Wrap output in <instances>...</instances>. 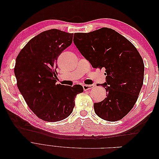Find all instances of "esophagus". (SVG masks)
Segmentation results:
<instances>
[{
  "mask_svg": "<svg viewBox=\"0 0 159 159\" xmlns=\"http://www.w3.org/2000/svg\"><path fill=\"white\" fill-rule=\"evenodd\" d=\"M94 85H83V88L84 89V91H87V90H89L93 88Z\"/></svg>",
  "mask_w": 159,
  "mask_h": 159,
  "instance_id": "obj_1",
  "label": "esophagus"
}]
</instances>
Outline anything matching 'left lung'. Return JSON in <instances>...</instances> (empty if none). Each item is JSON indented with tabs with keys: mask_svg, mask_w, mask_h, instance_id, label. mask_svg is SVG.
Returning a JSON list of instances; mask_svg holds the SVG:
<instances>
[{
	"mask_svg": "<svg viewBox=\"0 0 159 159\" xmlns=\"http://www.w3.org/2000/svg\"><path fill=\"white\" fill-rule=\"evenodd\" d=\"M74 38L77 48L93 68H104L106 72V82L100 85L107 97L94 103L95 113L105 121L121 119L135 104L143 84L141 55L131 42L111 28L75 33Z\"/></svg>",
	"mask_w": 159,
	"mask_h": 159,
	"instance_id": "left-lung-1",
	"label": "left lung"
}]
</instances>
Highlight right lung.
<instances>
[{
  "instance_id": "1",
  "label": "right lung",
  "mask_w": 159,
  "mask_h": 159,
  "mask_svg": "<svg viewBox=\"0 0 159 159\" xmlns=\"http://www.w3.org/2000/svg\"><path fill=\"white\" fill-rule=\"evenodd\" d=\"M74 34L51 29L34 37L18 55L15 67L17 86L28 107L43 121L57 122L73 111L77 94L84 91L56 84L57 58L71 45Z\"/></svg>"
}]
</instances>
